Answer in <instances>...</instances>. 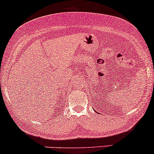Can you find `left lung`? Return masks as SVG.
<instances>
[{
  "mask_svg": "<svg viewBox=\"0 0 154 154\" xmlns=\"http://www.w3.org/2000/svg\"><path fill=\"white\" fill-rule=\"evenodd\" d=\"M97 113H98V112H97Z\"/></svg>",
  "mask_w": 154,
  "mask_h": 154,
  "instance_id": "left-lung-1",
  "label": "left lung"
}]
</instances>
